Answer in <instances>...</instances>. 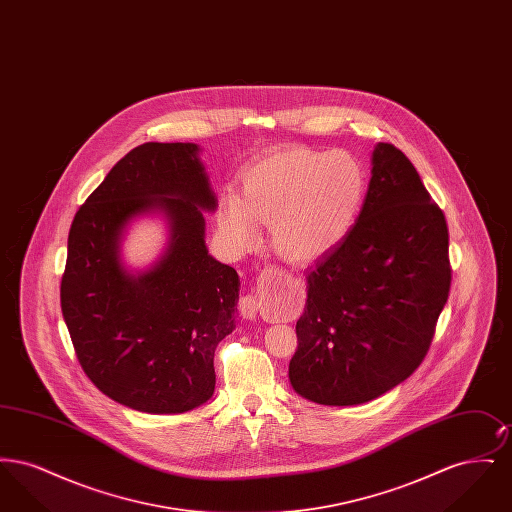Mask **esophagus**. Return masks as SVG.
<instances>
[{
    "label": "esophagus",
    "instance_id": "esophagus-1",
    "mask_svg": "<svg viewBox=\"0 0 512 512\" xmlns=\"http://www.w3.org/2000/svg\"><path fill=\"white\" fill-rule=\"evenodd\" d=\"M259 309H261V301H259L257 295L249 293V295L242 297V301H240V311H242V315H244L247 320H255Z\"/></svg>",
    "mask_w": 512,
    "mask_h": 512
}]
</instances>
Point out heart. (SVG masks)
<instances>
[{"mask_svg": "<svg viewBox=\"0 0 512 512\" xmlns=\"http://www.w3.org/2000/svg\"><path fill=\"white\" fill-rule=\"evenodd\" d=\"M366 190V167L351 151L290 147L245 171L242 197L220 199V234L230 249L245 251L259 242L257 222H265L282 257L315 261L349 236Z\"/></svg>", "mask_w": 512, "mask_h": 512, "instance_id": "obj_1", "label": "heart"}]
</instances>
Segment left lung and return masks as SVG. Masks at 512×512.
I'll return each instance as SVG.
<instances>
[{
    "mask_svg": "<svg viewBox=\"0 0 512 512\" xmlns=\"http://www.w3.org/2000/svg\"><path fill=\"white\" fill-rule=\"evenodd\" d=\"M349 236L307 272L290 384L318 405H361L422 363L451 286L445 217L401 149L376 144Z\"/></svg>",
    "mask_w": 512,
    "mask_h": 512,
    "instance_id": "1",
    "label": "left lung"
}]
</instances>
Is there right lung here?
Returning <instances> with one entry per match:
<instances>
[{
  "instance_id": "right-lung-1",
  "label": "right lung",
  "mask_w": 512,
  "mask_h": 512,
  "mask_svg": "<svg viewBox=\"0 0 512 512\" xmlns=\"http://www.w3.org/2000/svg\"><path fill=\"white\" fill-rule=\"evenodd\" d=\"M197 144L147 142L109 171L69 232L61 309L76 357L113 401L149 414L201 407L215 391V349L236 330L240 276L205 244L219 207ZM159 216L168 242L128 268L132 221Z\"/></svg>"
}]
</instances>
